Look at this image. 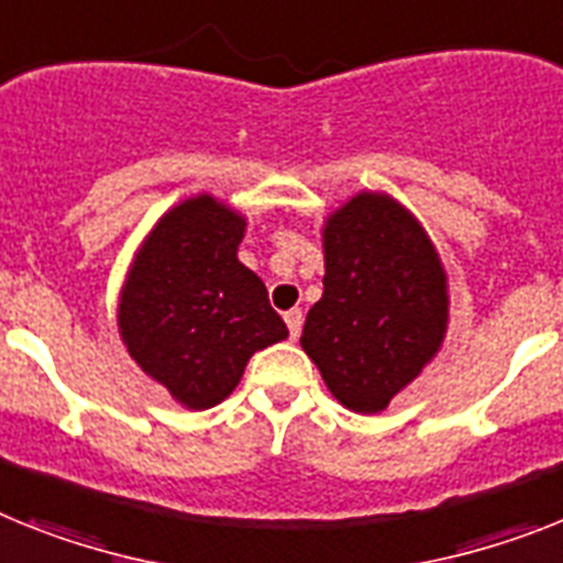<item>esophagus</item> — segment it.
I'll use <instances>...</instances> for the list:
<instances>
[{
	"instance_id": "obj_1",
	"label": "esophagus",
	"mask_w": 563,
	"mask_h": 563,
	"mask_svg": "<svg viewBox=\"0 0 563 563\" xmlns=\"http://www.w3.org/2000/svg\"><path fill=\"white\" fill-rule=\"evenodd\" d=\"M286 325H289L291 340L300 338V329H303V309H291V311H286Z\"/></svg>"
}]
</instances>
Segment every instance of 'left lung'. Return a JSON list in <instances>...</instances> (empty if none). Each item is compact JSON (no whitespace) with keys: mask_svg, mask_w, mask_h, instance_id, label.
Here are the masks:
<instances>
[{"mask_svg":"<svg viewBox=\"0 0 563 563\" xmlns=\"http://www.w3.org/2000/svg\"><path fill=\"white\" fill-rule=\"evenodd\" d=\"M323 297L300 346L340 404L384 412L446 334V272L423 225L389 194L363 191L323 225Z\"/></svg>","mask_w":563,"mask_h":563,"instance_id":"8db88e82","label":"left lung"}]
</instances>
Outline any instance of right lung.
Here are the masks:
<instances>
[{"label": "right lung", "instance_id": "1", "mask_svg": "<svg viewBox=\"0 0 563 563\" xmlns=\"http://www.w3.org/2000/svg\"><path fill=\"white\" fill-rule=\"evenodd\" d=\"M243 234V214L197 194L159 217L122 286V343L186 409L229 398L249 357L289 338L263 280L238 260Z\"/></svg>", "mask_w": 563, "mask_h": 563}]
</instances>
